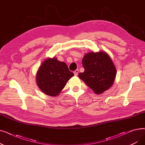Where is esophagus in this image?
I'll return each instance as SVG.
<instances>
[{"instance_id":"1","label":"esophagus","mask_w":145,"mask_h":145,"mask_svg":"<svg viewBox=\"0 0 145 145\" xmlns=\"http://www.w3.org/2000/svg\"><path fill=\"white\" fill-rule=\"evenodd\" d=\"M78 73H79V70H78V69H76V70L74 71L73 72V73H74V74L75 76H77V75L78 74Z\"/></svg>"}]
</instances>
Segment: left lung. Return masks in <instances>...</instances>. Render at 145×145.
Segmentation results:
<instances>
[{"mask_svg":"<svg viewBox=\"0 0 145 145\" xmlns=\"http://www.w3.org/2000/svg\"><path fill=\"white\" fill-rule=\"evenodd\" d=\"M85 69L79 77L96 94H101L113 85L116 69L109 56L105 52H91L82 59Z\"/></svg>","mask_w":145,"mask_h":145,"instance_id":"8db88e82","label":"left lung"}]
</instances>
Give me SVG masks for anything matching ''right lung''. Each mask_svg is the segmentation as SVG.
Instances as JSON below:
<instances>
[{
	"label": "right lung",
	"instance_id": "1",
	"mask_svg": "<svg viewBox=\"0 0 145 145\" xmlns=\"http://www.w3.org/2000/svg\"><path fill=\"white\" fill-rule=\"evenodd\" d=\"M73 75L65 62H60L56 57L48 58L37 71V85L44 93L56 96Z\"/></svg>",
	"mask_w": 145,
	"mask_h": 145
}]
</instances>
